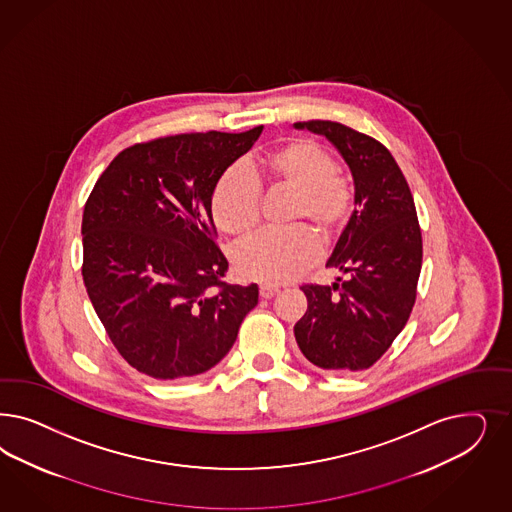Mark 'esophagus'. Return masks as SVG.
<instances>
[{
    "instance_id": "1",
    "label": "esophagus",
    "mask_w": 512,
    "mask_h": 512,
    "mask_svg": "<svg viewBox=\"0 0 512 512\" xmlns=\"http://www.w3.org/2000/svg\"><path fill=\"white\" fill-rule=\"evenodd\" d=\"M279 292H281V288L273 286V284H262L260 286V296L264 297V299H271V297L277 296Z\"/></svg>"
}]
</instances>
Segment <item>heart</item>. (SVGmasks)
I'll return each instance as SVG.
<instances>
[{
    "label": "heart",
    "instance_id": "1",
    "mask_svg": "<svg viewBox=\"0 0 512 512\" xmlns=\"http://www.w3.org/2000/svg\"><path fill=\"white\" fill-rule=\"evenodd\" d=\"M248 175L230 169L215 184L211 213L218 230L243 239L260 220L258 186L296 192L290 209V224H305L322 243H331L343 228L354 207V190L337 171L330 150L311 139H290L281 147L252 160ZM318 256L313 232L296 226L284 231H265L237 248V271L265 284L294 281Z\"/></svg>",
    "mask_w": 512,
    "mask_h": 512
}]
</instances>
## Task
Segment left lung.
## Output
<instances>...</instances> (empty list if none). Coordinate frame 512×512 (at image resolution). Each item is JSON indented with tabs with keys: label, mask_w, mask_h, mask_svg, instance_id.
Wrapping results in <instances>:
<instances>
[{
	"label": "left lung",
	"mask_w": 512,
	"mask_h": 512,
	"mask_svg": "<svg viewBox=\"0 0 512 512\" xmlns=\"http://www.w3.org/2000/svg\"><path fill=\"white\" fill-rule=\"evenodd\" d=\"M324 135L354 179V213L326 267L347 275L305 284L307 313L297 347L316 367L354 373L371 367L405 328L422 269V233L413 194L394 156L377 139L331 120L296 122Z\"/></svg>",
	"instance_id": "8db88e82"
}]
</instances>
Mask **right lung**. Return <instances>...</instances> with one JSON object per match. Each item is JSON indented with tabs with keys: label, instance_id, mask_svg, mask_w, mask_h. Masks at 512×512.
<instances>
[{
	"label": "right lung",
	"instance_id": "1",
	"mask_svg": "<svg viewBox=\"0 0 512 512\" xmlns=\"http://www.w3.org/2000/svg\"><path fill=\"white\" fill-rule=\"evenodd\" d=\"M264 126L181 133L122 150L83 215V281L120 356L152 379L215 367L258 305V286L222 281L215 184Z\"/></svg>",
	"mask_w": 512,
	"mask_h": 512
}]
</instances>
